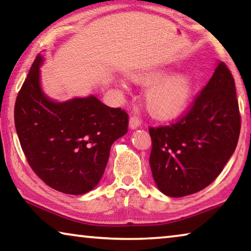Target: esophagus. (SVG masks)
Instances as JSON below:
<instances>
[{"label":"esophagus","instance_id":"1","mask_svg":"<svg viewBox=\"0 0 251 251\" xmlns=\"http://www.w3.org/2000/svg\"><path fill=\"white\" fill-rule=\"evenodd\" d=\"M128 125H129L130 129H136V128H138L139 125H141V122H139V120L136 116H131L129 118Z\"/></svg>","mask_w":251,"mask_h":251}]
</instances>
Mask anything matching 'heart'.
I'll list each match as a JSON object with an SVG mask.
<instances>
[{
    "instance_id": "heart-1",
    "label": "heart",
    "mask_w": 251,
    "mask_h": 251,
    "mask_svg": "<svg viewBox=\"0 0 251 251\" xmlns=\"http://www.w3.org/2000/svg\"><path fill=\"white\" fill-rule=\"evenodd\" d=\"M171 71L156 70L134 76L137 84L150 86L145 93V104L157 120L172 121L184 114L193 100L195 79L189 73L171 76Z\"/></svg>"
}]
</instances>
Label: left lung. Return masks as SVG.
<instances>
[{
  "instance_id": "1",
  "label": "left lung",
  "mask_w": 251,
  "mask_h": 251,
  "mask_svg": "<svg viewBox=\"0 0 251 251\" xmlns=\"http://www.w3.org/2000/svg\"><path fill=\"white\" fill-rule=\"evenodd\" d=\"M240 115L235 80L218 62L189 112L175 124L150 128V165L157 188L184 197L214 181L236 150Z\"/></svg>"
}]
</instances>
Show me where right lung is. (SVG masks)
Instances as JSON below:
<instances>
[{
    "instance_id": "add662e5",
    "label": "right lung",
    "mask_w": 251,
    "mask_h": 251,
    "mask_svg": "<svg viewBox=\"0 0 251 251\" xmlns=\"http://www.w3.org/2000/svg\"><path fill=\"white\" fill-rule=\"evenodd\" d=\"M39 54L16 97L14 122L34 173L58 192L83 195L99 185L113 143L127 133L128 116L94 95L56 101L41 85Z\"/></svg>"
}]
</instances>
